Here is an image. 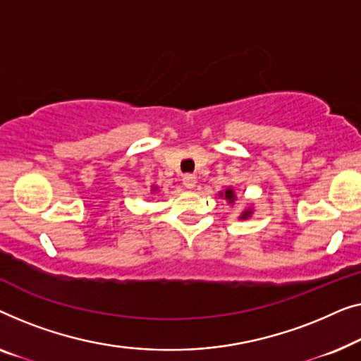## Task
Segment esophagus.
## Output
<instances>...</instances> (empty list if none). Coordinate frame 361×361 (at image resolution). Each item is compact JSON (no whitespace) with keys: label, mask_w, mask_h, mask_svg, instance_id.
Instances as JSON below:
<instances>
[{"label":"esophagus","mask_w":361,"mask_h":361,"mask_svg":"<svg viewBox=\"0 0 361 361\" xmlns=\"http://www.w3.org/2000/svg\"><path fill=\"white\" fill-rule=\"evenodd\" d=\"M183 185H185V188H188V190H192V188L196 186V176L195 175H185V176H183Z\"/></svg>","instance_id":"34e87169"}]
</instances>
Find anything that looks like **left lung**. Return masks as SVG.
<instances>
[{
    "mask_svg": "<svg viewBox=\"0 0 361 361\" xmlns=\"http://www.w3.org/2000/svg\"><path fill=\"white\" fill-rule=\"evenodd\" d=\"M219 197H224V200L229 202V204H233V202H235V200H237V195H235V191H233V188L229 186V188H226L224 191H219ZM252 214H253L252 207H245V209L242 211V214L238 216V219L245 221V219H248V217H252Z\"/></svg>",
    "mask_w": 361,
    "mask_h": 361,
    "instance_id": "obj_1",
    "label": "left lung"
}]
</instances>
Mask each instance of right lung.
<instances>
[{
	"label": "right lung",
	"instance_id": "right-lung-1",
	"mask_svg": "<svg viewBox=\"0 0 361 361\" xmlns=\"http://www.w3.org/2000/svg\"><path fill=\"white\" fill-rule=\"evenodd\" d=\"M152 192H159V186H157V185H154V186H152V190H150Z\"/></svg>",
	"mask_w": 361,
	"mask_h": 361
}]
</instances>
